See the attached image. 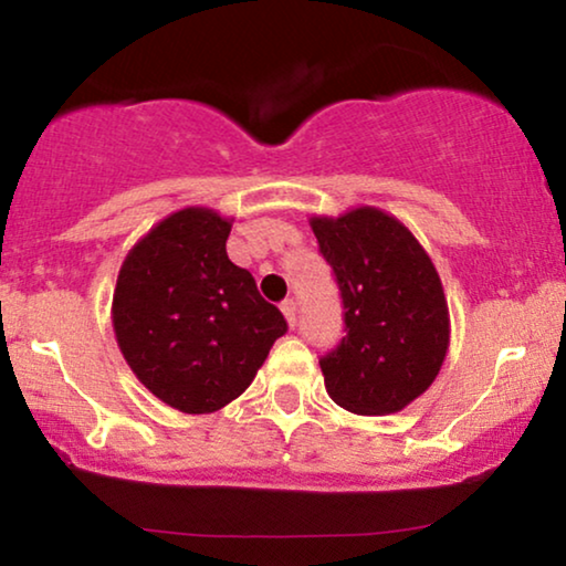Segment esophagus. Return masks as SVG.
<instances>
[{"instance_id": "1", "label": "esophagus", "mask_w": 566, "mask_h": 566, "mask_svg": "<svg viewBox=\"0 0 566 566\" xmlns=\"http://www.w3.org/2000/svg\"><path fill=\"white\" fill-rule=\"evenodd\" d=\"M281 312L285 316V322H289V327H296V301L285 298L281 304Z\"/></svg>"}]
</instances>
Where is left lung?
<instances>
[{
    "label": "left lung",
    "instance_id": "8db88e82",
    "mask_svg": "<svg viewBox=\"0 0 566 566\" xmlns=\"http://www.w3.org/2000/svg\"><path fill=\"white\" fill-rule=\"evenodd\" d=\"M308 223L345 306L347 335L319 360L327 394L355 415L399 412L430 389L451 343L438 270L412 231L381 208Z\"/></svg>",
    "mask_w": 566,
    "mask_h": 566
}]
</instances>
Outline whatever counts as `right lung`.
<instances>
[{
  "label": "right lung",
  "mask_w": 566,
  "mask_h": 566,
  "mask_svg": "<svg viewBox=\"0 0 566 566\" xmlns=\"http://www.w3.org/2000/svg\"><path fill=\"white\" fill-rule=\"evenodd\" d=\"M231 219L190 206L130 247L113 291L123 358L154 397L185 415L237 399L289 324L227 254Z\"/></svg>",
  "instance_id": "right-lung-1"
}]
</instances>
